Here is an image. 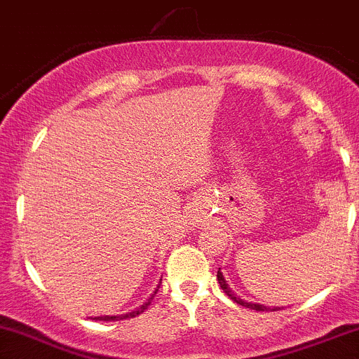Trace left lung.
<instances>
[{"label":"left lung","instance_id":"8db88e82","mask_svg":"<svg viewBox=\"0 0 359 359\" xmlns=\"http://www.w3.org/2000/svg\"><path fill=\"white\" fill-rule=\"evenodd\" d=\"M217 280H219V283H220V288H222V290L226 292L227 295H229L231 299L234 300V302H236V304H240V306H243V307H248V309H255V311H278V309H280V307H273V309H271V307H267V306H262V304H253V302H248V300L241 299V297H238L236 293H234L233 290H231V288H229V285H227L226 278H224V274L220 273V267H219V271H217Z\"/></svg>","mask_w":359,"mask_h":359}]
</instances>
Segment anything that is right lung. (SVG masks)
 Returning <instances> with one entry per match:
<instances>
[{"mask_svg":"<svg viewBox=\"0 0 359 359\" xmlns=\"http://www.w3.org/2000/svg\"><path fill=\"white\" fill-rule=\"evenodd\" d=\"M158 288H159V287H158ZM158 288H156V290H154L153 295H151L149 299H147L146 302L142 304V306L137 307V309H135V311H132V313L119 314V316H95V318H93V320H99V321H119V320H126V318H135V316H139L140 313H144V309H147V306H149V304H151V300H153V297L156 295Z\"/></svg>","mask_w":359,"mask_h":359,"instance_id":"1","label":"right lung"}]
</instances>
